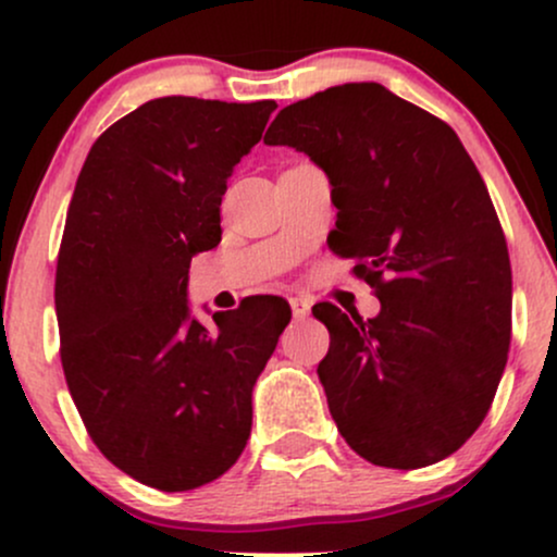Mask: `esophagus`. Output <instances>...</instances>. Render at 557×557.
Segmentation results:
<instances>
[{
    "label": "esophagus",
    "mask_w": 557,
    "mask_h": 557,
    "mask_svg": "<svg viewBox=\"0 0 557 557\" xmlns=\"http://www.w3.org/2000/svg\"><path fill=\"white\" fill-rule=\"evenodd\" d=\"M290 309H293V317H296V319H306L311 314V300L304 298V296H293L290 298Z\"/></svg>",
    "instance_id": "obj_1"
}]
</instances>
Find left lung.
Returning a JSON list of instances; mask_svg holds the SVG:
<instances>
[{
	"label": "left lung",
	"mask_w": 557,
	"mask_h": 557,
	"mask_svg": "<svg viewBox=\"0 0 557 557\" xmlns=\"http://www.w3.org/2000/svg\"><path fill=\"white\" fill-rule=\"evenodd\" d=\"M264 144L327 172L330 248L382 304L367 322L314 306L337 430L374 466L443 461L487 417L510 345L508 246L476 164L450 125L380 83L285 107Z\"/></svg>",
	"instance_id": "left-lung-1"
}]
</instances>
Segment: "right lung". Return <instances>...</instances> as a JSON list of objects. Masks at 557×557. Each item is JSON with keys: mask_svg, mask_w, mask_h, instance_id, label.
<instances>
[{"mask_svg": "<svg viewBox=\"0 0 557 557\" xmlns=\"http://www.w3.org/2000/svg\"><path fill=\"white\" fill-rule=\"evenodd\" d=\"M274 101L162 96L107 127L70 201L54 306L88 434L127 476L183 492L222 476L251 434V389L290 322L277 296L190 319V259L222 238L227 177Z\"/></svg>", "mask_w": 557, "mask_h": 557, "instance_id": "1", "label": "right lung"}]
</instances>
